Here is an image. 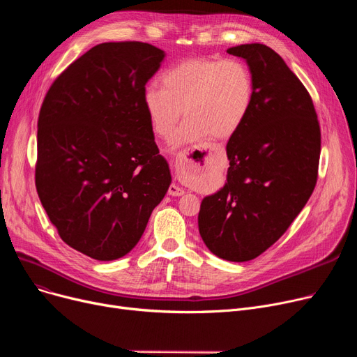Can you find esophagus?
Instances as JSON below:
<instances>
[{"instance_id":"1","label":"esophagus","mask_w":357,"mask_h":357,"mask_svg":"<svg viewBox=\"0 0 357 357\" xmlns=\"http://www.w3.org/2000/svg\"><path fill=\"white\" fill-rule=\"evenodd\" d=\"M208 152V147L199 149H185L178 153L175 159V172L179 179H190L192 178L201 165L204 163V156ZM167 194L172 197H181L185 194V190L178 185H171L167 190Z\"/></svg>"}]
</instances>
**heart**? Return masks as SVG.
<instances>
[{"instance_id": "1", "label": "heart", "mask_w": 357, "mask_h": 357, "mask_svg": "<svg viewBox=\"0 0 357 357\" xmlns=\"http://www.w3.org/2000/svg\"><path fill=\"white\" fill-rule=\"evenodd\" d=\"M255 96L249 66L236 59H186L162 77V86L144 89V107L155 133L169 139L183 114L174 147L208 139H229L246 121Z\"/></svg>"}]
</instances>
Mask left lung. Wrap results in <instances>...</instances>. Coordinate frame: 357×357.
Instances as JSON below:
<instances>
[{
  "label": "left lung",
  "instance_id": "left-lung-1",
  "mask_svg": "<svg viewBox=\"0 0 357 357\" xmlns=\"http://www.w3.org/2000/svg\"><path fill=\"white\" fill-rule=\"evenodd\" d=\"M227 53L246 61L255 96L226 147L227 182L202 199L198 229L215 256L248 261L269 249L310 199L321 133L308 91L275 50L249 43Z\"/></svg>",
  "mask_w": 357,
  "mask_h": 357
}]
</instances>
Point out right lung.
I'll use <instances>...</instances> for the list:
<instances>
[{
    "label": "right lung",
    "instance_id": "1",
    "mask_svg": "<svg viewBox=\"0 0 357 357\" xmlns=\"http://www.w3.org/2000/svg\"><path fill=\"white\" fill-rule=\"evenodd\" d=\"M165 56L142 42L97 45L42 104L37 194L61 238L96 260L131 252L172 182L143 100Z\"/></svg>",
    "mask_w": 357,
    "mask_h": 357
}]
</instances>
